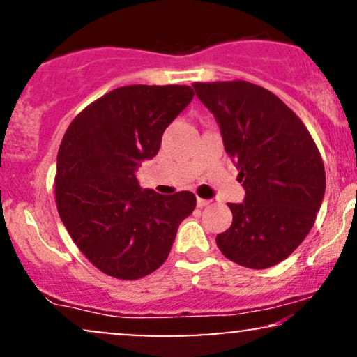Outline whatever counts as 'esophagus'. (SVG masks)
I'll return each instance as SVG.
<instances>
[{
  "instance_id": "esophagus-1",
  "label": "esophagus",
  "mask_w": 357,
  "mask_h": 357,
  "mask_svg": "<svg viewBox=\"0 0 357 357\" xmlns=\"http://www.w3.org/2000/svg\"><path fill=\"white\" fill-rule=\"evenodd\" d=\"M196 204H198V208H204V206H208V204H210V202H208V199L198 198V199H196Z\"/></svg>"
}]
</instances>
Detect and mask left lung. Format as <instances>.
<instances>
[{
	"mask_svg": "<svg viewBox=\"0 0 357 357\" xmlns=\"http://www.w3.org/2000/svg\"><path fill=\"white\" fill-rule=\"evenodd\" d=\"M192 87L218 121L247 192L243 203H228L231 227L216 245L243 267H273L314 227L326 191L321 153L304 122L270 90L247 80Z\"/></svg>",
	"mask_w": 357,
	"mask_h": 357,
	"instance_id": "8db88e82",
	"label": "left lung"
}]
</instances>
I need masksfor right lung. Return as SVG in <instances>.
Wrapping results in <instances>:
<instances>
[{
	"label": "right lung",
	"mask_w": 357,
	"mask_h": 357,
	"mask_svg": "<svg viewBox=\"0 0 357 357\" xmlns=\"http://www.w3.org/2000/svg\"><path fill=\"white\" fill-rule=\"evenodd\" d=\"M192 96L188 85L119 87L82 110L61 139L56 210L85 258L110 277L137 280L158 270L195 210L192 192L142 190L134 173L158 154Z\"/></svg>",
	"instance_id": "right-lung-1"
}]
</instances>
